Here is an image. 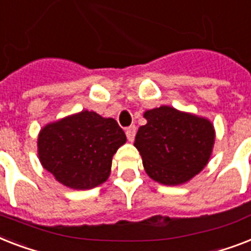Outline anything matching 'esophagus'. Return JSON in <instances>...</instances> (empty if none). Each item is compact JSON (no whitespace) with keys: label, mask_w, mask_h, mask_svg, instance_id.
Listing matches in <instances>:
<instances>
[{"label":"esophagus","mask_w":251,"mask_h":251,"mask_svg":"<svg viewBox=\"0 0 251 251\" xmlns=\"http://www.w3.org/2000/svg\"><path fill=\"white\" fill-rule=\"evenodd\" d=\"M126 135H127L128 141H133V138H135L136 135V127L135 126H131V127H128L126 129Z\"/></svg>","instance_id":"esophagus-1"}]
</instances>
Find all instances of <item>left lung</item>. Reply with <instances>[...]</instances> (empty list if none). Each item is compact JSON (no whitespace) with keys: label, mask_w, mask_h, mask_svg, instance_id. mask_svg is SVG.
<instances>
[{"label":"left lung","mask_w":251,"mask_h":251,"mask_svg":"<svg viewBox=\"0 0 251 251\" xmlns=\"http://www.w3.org/2000/svg\"><path fill=\"white\" fill-rule=\"evenodd\" d=\"M135 137L146 174L163 185L185 184L206 167L215 144L214 124L203 116L160 106L144 113Z\"/></svg>","instance_id":"left-lung-1"}]
</instances>
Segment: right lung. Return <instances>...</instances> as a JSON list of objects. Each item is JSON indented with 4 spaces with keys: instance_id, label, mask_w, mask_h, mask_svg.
<instances>
[{
    "instance_id": "right-lung-1",
    "label": "right lung",
    "mask_w": 251,
    "mask_h": 251,
    "mask_svg": "<svg viewBox=\"0 0 251 251\" xmlns=\"http://www.w3.org/2000/svg\"><path fill=\"white\" fill-rule=\"evenodd\" d=\"M126 141L115 119L83 110L41 128L37 154L62 185L87 190L109 179L114 154Z\"/></svg>"
}]
</instances>
